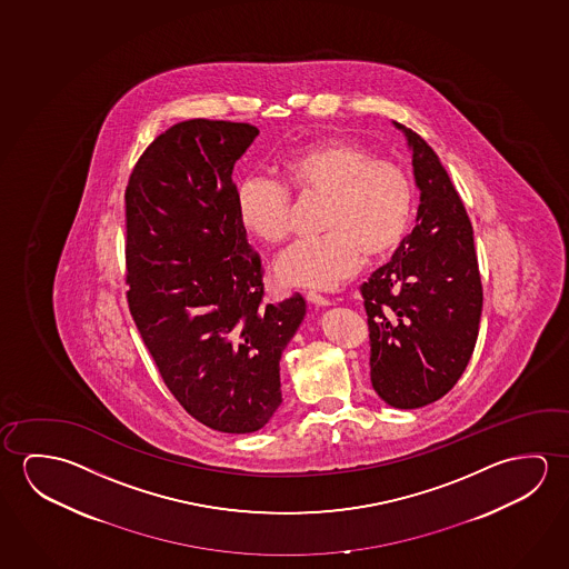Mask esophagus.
<instances>
[{
	"instance_id": "34e87169",
	"label": "esophagus",
	"mask_w": 569,
	"mask_h": 569,
	"mask_svg": "<svg viewBox=\"0 0 569 569\" xmlns=\"http://www.w3.org/2000/svg\"><path fill=\"white\" fill-rule=\"evenodd\" d=\"M308 302H312L315 307H330V300L328 298L322 297V295H318L315 290H308L307 292Z\"/></svg>"
}]
</instances>
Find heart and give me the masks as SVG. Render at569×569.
Returning a JSON list of instances; mask_svg holds the SVG:
<instances>
[{"mask_svg":"<svg viewBox=\"0 0 569 569\" xmlns=\"http://www.w3.org/2000/svg\"><path fill=\"white\" fill-rule=\"evenodd\" d=\"M280 173L300 198L325 199V234L298 241L277 261L279 279L292 287L332 289L358 271L363 257L379 261L393 253L411 226L409 176L363 146L340 138L302 146L280 162ZM237 213L261 243L289 239L292 198L279 181L244 178L237 188Z\"/></svg>","mask_w":569,"mask_h":569,"instance_id":"heart-1","label":"heart"}]
</instances>
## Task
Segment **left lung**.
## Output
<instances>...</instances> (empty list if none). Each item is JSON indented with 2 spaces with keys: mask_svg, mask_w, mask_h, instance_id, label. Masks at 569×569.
Returning <instances> with one entry per match:
<instances>
[{
  "mask_svg": "<svg viewBox=\"0 0 569 569\" xmlns=\"http://www.w3.org/2000/svg\"><path fill=\"white\" fill-rule=\"evenodd\" d=\"M417 226L361 284L370 326L371 386L388 406L417 409L451 391L469 363L482 284L469 216L439 156L411 128Z\"/></svg>",
  "mask_w": 569,
  "mask_h": 569,
  "instance_id": "left-lung-1",
  "label": "left lung"
}]
</instances>
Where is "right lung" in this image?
<instances>
[{"instance_id": "add662e5", "label": "right lung", "mask_w": 569, "mask_h": 569, "mask_svg": "<svg viewBox=\"0 0 569 569\" xmlns=\"http://www.w3.org/2000/svg\"><path fill=\"white\" fill-rule=\"evenodd\" d=\"M257 134L244 122H178L127 188L130 315L180 406L221 433L271 421L280 356L307 315L298 292L262 302L261 257L237 213L233 166Z\"/></svg>"}]
</instances>
